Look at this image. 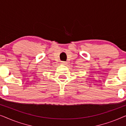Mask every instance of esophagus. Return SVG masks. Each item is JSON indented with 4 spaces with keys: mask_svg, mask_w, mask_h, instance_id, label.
I'll return each mask as SVG.
<instances>
[{
    "mask_svg": "<svg viewBox=\"0 0 126 126\" xmlns=\"http://www.w3.org/2000/svg\"><path fill=\"white\" fill-rule=\"evenodd\" d=\"M66 62H65V61H61V65H66Z\"/></svg>",
    "mask_w": 126,
    "mask_h": 126,
    "instance_id": "obj_1",
    "label": "esophagus"
}]
</instances>
